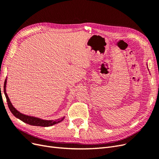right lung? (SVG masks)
Segmentation results:
<instances>
[{
    "instance_id": "right-lung-1",
    "label": "right lung",
    "mask_w": 159,
    "mask_h": 159,
    "mask_svg": "<svg viewBox=\"0 0 159 159\" xmlns=\"http://www.w3.org/2000/svg\"><path fill=\"white\" fill-rule=\"evenodd\" d=\"M7 79L5 80V81H4V95H5V97L7 98V101L8 103V105L9 109L11 111V113L14 115L16 118L19 119L21 120L22 121L25 122V123L29 124L30 125L33 126H40V127H50L52 125H54L55 124L59 123L61 121H62L65 118V116L63 117H61L59 119H57L55 120H45V119H42L38 117H35L33 116H30V115H25L22 113H20L13 106V105L12 104L11 102L10 101V99H9L7 93Z\"/></svg>"
}]
</instances>
